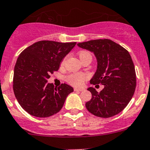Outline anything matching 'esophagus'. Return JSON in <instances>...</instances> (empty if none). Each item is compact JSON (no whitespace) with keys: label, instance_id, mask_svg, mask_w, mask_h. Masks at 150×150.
I'll use <instances>...</instances> for the list:
<instances>
[{"label":"esophagus","instance_id":"obj_1","mask_svg":"<svg viewBox=\"0 0 150 150\" xmlns=\"http://www.w3.org/2000/svg\"><path fill=\"white\" fill-rule=\"evenodd\" d=\"M74 91L76 92H81V91H83V89H80V88H74Z\"/></svg>","mask_w":150,"mask_h":150}]
</instances>
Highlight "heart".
I'll use <instances>...</instances> for the list:
<instances>
[{
    "label": "heart",
    "mask_w": 150,
    "mask_h": 150,
    "mask_svg": "<svg viewBox=\"0 0 150 150\" xmlns=\"http://www.w3.org/2000/svg\"><path fill=\"white\" fill-rule=\"evenodd\" d=\"M78 55H79L80 59H83L86 56H91L88 51H81ZM64 61H65V59L62 62V66L64 64ZM88 78V75L86 73H72L67 76L66 81L72 86H75V87H81L83 85L85 81H87Z\"/></svg>",
    "instance_id": "b5f03b06"
}]
</instances>
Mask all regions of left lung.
Masks as SVG:
<instances>
[{
  "instance_id": "left-lung-1",
  "label": "left lung",
  "mask_w": 150,
  "mask_h": 150,
  "mask_svg": "<svg viewBox=\"0 0 150 150\" xmlns=\"http://www.w3.org/2000/svg\"><path fill=\"white\" fill-rule=\"evenodd\" d=\"M94 54L97 69L91 84H102L100 92L90 87L92 98L86 103L88 112L100 117L118 114L128 105L135 91L137 79L134 62L126 49L109 39H98L78 43Z\"/></svg>"
}]
</instances>
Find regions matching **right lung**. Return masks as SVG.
<instances>
[{
  "label": "right lung",
  "mask_w": 150,
  "mask_h": 150,
  "mask_svg": "<svg viewBox=\"0 0 150 150\" xmlns=\"http://www.w3.org/2000/svg\"><path fill=\"white\" fill-rule=\"evenodd\" d=\"M76 42H36L18 57L13 71V89L21 107L29 114L47 117L59 112L73 88L62 83L55 88L48 83L50 74L57 71L64 57Z\"/></svg>",
  "instance_id": "right-lung-1"
}]
</instances>
